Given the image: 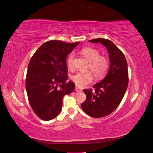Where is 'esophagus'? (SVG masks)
Masks as SVG:
<instances>
[{
  "instance_id": "obj_1",
  "label": "esophagus",
  "mask_w": 153,
  "mask_h": 153,
  "mask_svg": "<svg viewBox=\"0 0 153 153\" xmlns=\"http://www.w3.org/2000/svg\"><path fill=\"white\" fill-rule=\"evenodd\" d=\"M75 90H76V92H82V89H80V88L78 87H75Z\"/></svg>"
}]
</instances>
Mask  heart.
<instances>
[{
  "instance_id": "heart-1",
  "label": "heart",
  "mask_w": 153,
  "mask_h": 153,
  "mask_svg": "<svg viewBox=\"0 0 153 153\" xmlns=\"http://www.w3.org/2000/svg\"><path fill=\"white\" fill-rule=\"evenodd\" d=\"M82 53L90 61L89 69L94 73V75L101 77L103 76L109 67V62L105 57L100 56L98 50L91 47L84 48ZM74 53L69 55L67 59V64L69 69L73 68ZM72 80L76 85L79 87H85L91 84L94 80V76L91 72H77L72 76Z\"/></svg>"
}]
</instances>
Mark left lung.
<instances>
[{
  "mask_svg": "<svg viewBox=\"0 0 153 153\" xmlns=\"http://www.w3.org/2000/svg\"><path fill=\"white\" fill-rule=\"evenodd\" d=\"M89 41L102 44L109 54L110 65L106 76L93 86L94 92L84 90L87 98L81 105L87 115L100 118L113 112L121 102L128 84V64L123 53L111 41L98 38Z\"/></svg>",
  "mask_w": 153,
  "mask_h": 153,
  "instance_id": "1",
  "label": "left lung"
}]
</instances>
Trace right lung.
<instances>
[{
	"instance_id": "right-lung-1",
	"label": "right lung",
	"mask_w": 153,
	"mask_h": 153,
	"mask_svg": "<svg viewBox=\"0 0 153 153\" xmlns=\"http://www.w3.org/2000/svg\"><path fill=\"white\" fill-rule=\"evenodd\" d=\"M79 43L49 41L41 45L30 59L26 91L32 110L43 121L56 117L61 111L63 97L75 89L73 82H66V58Z\"/></svg>"
}]
</instances>
